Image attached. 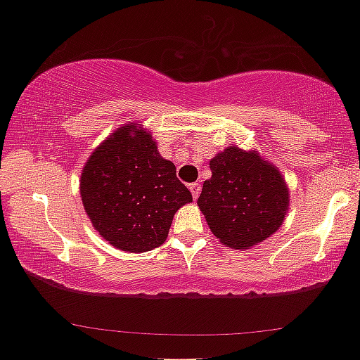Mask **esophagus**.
Segmentation results:
<instances>
[{"label": "esophagus", "mask_w": 360, "mask_h": 360, "mask_svg": "<svg viewBox=\"0 0 360 360\" xmlns=\"http://www.w3.org/2000/svg\"><path fill=\"white\" fill-rule=\"evenodd\" d=\"M189 189L192 192V197L197 199V197H199V194H200V184H199V182H192V184L189 186Z\"/></svg>", "instance_id": "34e87169"}]
</instances>
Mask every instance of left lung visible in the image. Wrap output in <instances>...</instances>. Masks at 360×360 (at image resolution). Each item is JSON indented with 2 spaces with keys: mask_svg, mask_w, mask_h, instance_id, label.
<instances>
[{
  "mask_svg": "<svg viewBox=\"0 0 360 360\" xmlns=\"http://www.w3.org/2000/svg\"><path fill=\"white\" fill-rule=\"evenodd\" d=\"M210 169L197 205L225 246L248 250L279 230L290 195L274 165L256 151L229 146L210 160Z\"/></svg>",
  "mask_w": 360,
  "mask_h": 360,
  "instance_id": "left-lung-1",
  "label": "left lung"
}]
</instances>
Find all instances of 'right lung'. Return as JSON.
Here are the masks:
<instances>
[{"mask_svg": "<svg viewBox=\"0 0 360 360\" xmlns=\"http://www.w3.org/2000/svg\"><path fill=\"white\" fill-rule=\"evenodd\" d=\"M79 194L91 224L117 250L145 252L163 245L173 217L192 202L176 166L158 153L140 124H125L86 161Z\"/></svg>", "mask_w": 360, "mask_h": 360, "instance_id": "1", "label": "right lung"}]
</instances>
